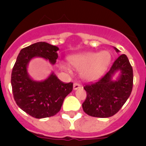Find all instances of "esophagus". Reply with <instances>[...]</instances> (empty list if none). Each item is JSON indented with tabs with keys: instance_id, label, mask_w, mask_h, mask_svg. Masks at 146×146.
Segmentation results:
<instances>
[{
	"instance_id": "esophagus-1",
	"label": "esophagus",
	"mask_w": 146,
	"mask_h": 146,
	"mask_svg": "<svg viewBox=\"0 0 146 146\" xmlns=\"http://www.w3.org/2000/svg\"><path fill=\"white\" fill-rule=\"evenodd\" d=\"M82 88V86L79 83H77V82H74V86H73V88L74 90H77V89H80Z\"/></svg>"
}]
</instances>
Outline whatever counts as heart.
<instances>
[{"mask_svg":"<svg viewBox=\"0 0 146 146\" xmlns=\"http://www.w3.org/2000/svg\"><path fill=\"white\" fill-rule=\"evenodd\" d=\"M111 60V55L108 51L99 52H82L69 55L67 62L71 67L78 72H81L82 78L88 81L99 78L106 69ZM62 69L69 71V68L64 64H60Z\"/></svg>","mask_w":146,"mask_h":146,"instance_id":"b5f03b06","label":"heart"}]
</instances>
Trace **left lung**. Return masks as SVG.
Here are the masks:
<instances>
[{
  "label": "left lung",
  "instance_id": "obj_1",
  "mask_svg": "<svg viewBox=\"0 0 146 146\" xmlns=\"http://www.w3.org/2000/svg\"><path fill=\"white\" fill-rule=\"evenodd\" d=\"M116 50L118 52V50ZM121 70L118 81H112L111 75ZM133 87V69L128 58L122 54L115 60L110 70L97 81L83 87L86 99L83 111L90 116L108 118L116 114L129 97Z\"/></svg>",
  "mask_w": 146,
  "mask_h": 146
}]
</instances>
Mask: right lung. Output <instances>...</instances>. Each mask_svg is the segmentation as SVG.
<instances>
[{
  "instance_id": "1",
  "label": "right lung",
  "mask_w": 146,
  "mask_h": 146,
  "mask_svg": "<svg viewBox=\"0 0 146 146\" xmlns=\"http://www.w3.org/2000/svg\"><path fill=\"white\" fill-rule=\"evenodd\" d=\"M58 47L46 42H37L22 49L11 72L14 99L23 111L36 118L53 116L60 111L66 96L72 92L73 83H64L52 74L42 82L31 80L27 65L31 58L42 57L54 64Z\"/></svg>"
}]
</instances>
